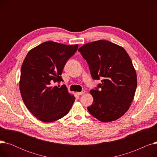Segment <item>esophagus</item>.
Wrapping results in <instances>:
<instances>
[{
	"instance_id": "esophagus-1",
	"label": "esophagus",
	"mask_w": 157,
	"mask_h": 157,
	"mask_svg": "<svg viewBox=\"0 0 157 157\" xmlns=\"http://www.w3.org/2000/svg\"><path fill=\"white\" fill-rule=\"evenodd\" d=\"M85 90H83V91L82 92H78V94L79 95H83V94H85Z\"/></svg>"
}]
</instances>
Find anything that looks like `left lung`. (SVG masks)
<instances>
[{"label": "left lung", "instance_id": "left-lung-1", "mask_svg": "<svg viewBox=\"0 0 157 157\" xmlns=\"http://www.w3.org/2000/svg\"><path fill=\"white\" fill-rule=\"evenodd\" d=\"M78 52L86 60L93 79L102 78V83L90 92L94 102L87 108L89 113L102 122L118 120L129 109L137 88L136 72L129 55L121 46L105 40L85 44Z\"/></svg>", "mask_w": 157, "mask_h": 157}]
</instances>
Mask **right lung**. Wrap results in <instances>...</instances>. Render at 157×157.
Returning a JSON list of instances; mask_svg holds the SVG:
<instances>
[{"label": "right lung", "mask_w": 157, "mask_h": 157, "mask_svg": "<svg viewBox=\"0 0 157 157\" xmlns=\"http://www.w3.org/2000/svg\"><path fill=\"white\" fill-rule=\"evenodd\" d=\"M78 44L66 45L47 41L29 52L22 63L20 90L30 112L43 122H53L67 114L75 101L65 85L53 86L63 81L65 63L76 53Z\"/></svg>", "instance_id": "right-lung-1"}]
</instances>
